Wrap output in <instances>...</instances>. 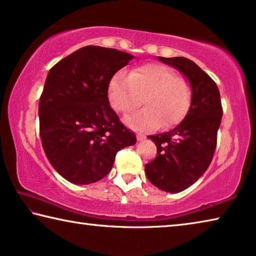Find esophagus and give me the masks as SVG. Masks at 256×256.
<instances>
[{
	"label": "esophagus",
	"instance_id": "esophagus-1",
	"mask_svg": "<svg viewBox=\"0 0 256 256\" xmlns=\"http://www.w3.org/2000/svg\"><path fill=\"white\" fill-rule=\"evenodd\" d=\"M136 138H137V140H145V136L142 135V134H137Z\"/></svg>",
	"mask_w": 256,
	"mask_h": 256
}]
</instances>
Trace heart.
Listing matches in <instances>:
<instances>
[{"label": "heart", "instance_id": "heart-1", "mask_svg": "<svg viewBox=\"0 0 256 256\" xmlns=\"http://www.w3.org/2000/svg\"><path fill=\"white\" fill-rule=\"evenodd\" d=\"M142 110L126 116L124 122L137 132L171 127L182 120L192 102V86L185 77L158 64H146L129 74L119 71L108 86L110 106L119 113H129L143 103Z\"/></svg>", "mask_w": 256, "mask_h": 256}]
</instances>
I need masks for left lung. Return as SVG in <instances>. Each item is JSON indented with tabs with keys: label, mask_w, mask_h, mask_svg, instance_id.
<instances>
[{
	"label": "left lung",
	"mask_w": 256,
	"mask_h": 256,
	"mask_svg": "<svg viewBox=\"0 0 256 256\" xmlns=\"http://www.w3.org/2000/svg\"><path fill=\"white\" fill-rule=\"evenodd\" d=\"M158 58L187 77L192 86V104L177 127L148 136L156 145L158 156L145 166V174L160 190L179 192L192 186L210 166L222 106L216 84L195 62L182 56Z\"/></svg>",
	"instance_id": "left-lung-1"
}]
</instances>
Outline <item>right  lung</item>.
<instances>
[{"label":"right lung","mask_w":256,"mask_h":256,"mask_svg":"<svg viewBox=\"0 0 256 256\" xmlns=\"http://www.w3.org/2000/svg\"><path fill=\"white\" fill-rule=\"evenodd\" d=\"M132 58L88 45L48 71L38 106L40 135L46 158L68 182H98L110 172L118 150L136 143L108 98L110 79Z\"/></svg>","instance_id":"right-lung-1"}]
</instances>
